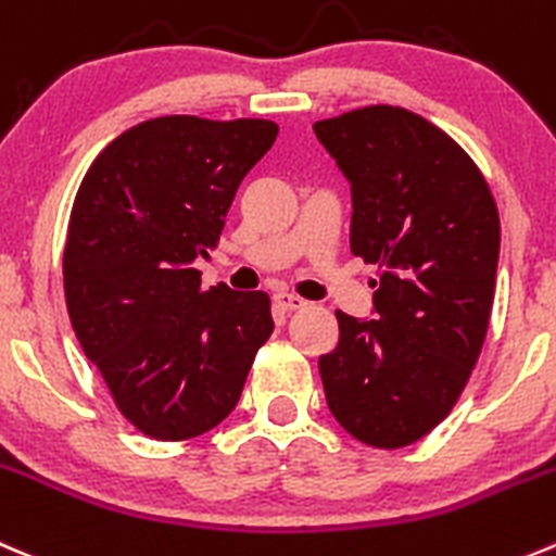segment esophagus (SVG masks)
Returning a JSON list of instances; mask_svg holds the SVG:
<instances>
[{"instance_id":"obj_1","label":"esophagus","mask_w":556,"mask_h":556,"mask_svg":"<svg viewBox=\"0 0 556 556\" xmlns=\"http://www.w3.org/2000/svg\"><path fill=\"white\" fill-rule=\"evenodd\" d=\"M274 304H277L282 312H295V309H304L306 301L293 293H274Z\"/></svg>"}]
</instances>
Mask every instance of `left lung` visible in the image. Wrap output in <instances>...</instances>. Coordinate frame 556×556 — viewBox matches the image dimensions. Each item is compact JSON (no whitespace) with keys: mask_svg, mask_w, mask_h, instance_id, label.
Listing matches in <instances>:
<instances>
[{"mask_svg":"<svg viewBox=\"0 0 556 556\" xmlns=\"http://www.w3.org/2000/svg\"><path fill=\"white\" fill-rule=\"evenodd\" d=\"M312 129L350 181V250L380 266L371 320L337 312L326 402L355 440L402 448L454 409L481 355L500 214L465 149L418 113L369 105Z\"/></svg>","mask_w":556,"mask_h":556,"instance_id":"obj_1","label":"left lung"}]
</instances>
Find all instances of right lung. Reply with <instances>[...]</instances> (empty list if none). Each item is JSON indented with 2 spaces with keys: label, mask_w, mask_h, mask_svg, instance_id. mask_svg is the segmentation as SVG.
Wrapping results in <instances>:
<instances>
[{
  "label": "right lung",
  "mask_w": 556,
  "mask_h": 556,
  "mask_svg": "<svg viewBox=\"0 0 556 556\" xmlns=\"http://www.w3.org/2000/svg\"><path fill=\"white\" fill-rule=\"evenodd\" d=\"M266 118L160 116L86 170L64 244V299L113 402L154 440H190L239 404L274 331L263 290H203L241 179L277 141Z\"/></svg>",
  "instance_id": "obj_1"
}]
</instances>
